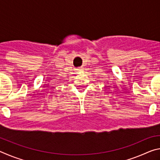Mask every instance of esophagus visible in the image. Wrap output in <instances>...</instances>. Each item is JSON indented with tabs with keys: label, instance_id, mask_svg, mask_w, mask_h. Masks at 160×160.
<instances>
[{
	"label": "esophagus",
	"instance_id": "34e87169",
	"mask_svg": "<svg viewBox=\"0 0 160 160\" xmlns=\"http://www.w3.org/2000/svg\"><path fill=\"white\" fill-rule=\"evenodd\" d=\"M80 70H81V69H78V70H79V71H80Z\"/></svg>",
	"mask_w": 160,
	"mask_h": 160
}]
</instances>
